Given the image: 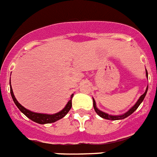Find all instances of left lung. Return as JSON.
Masks as SVG:
<instances>
[{"mask_svg":"<svg viewBox=\"0 0 157 157\" xmlns=\"http://www.w3.org/2000/svg\"><path fill=\"white\" fill-rule=\"evenodd\" d=\"M146 70V69H145ZM146 77H147V78H148V71H147V70H146ZM148 86H147V88H146L145 90V92H144V94H143L141 96H140V98H139V99L137 100V101H136V103H135L134 105H132V107H131L130 109H128L127 112H125L124 113H123V114H121V115H111V114H109V113H105V112H103V111L100 110L99 109H98L97 105H96V102H95V100L93 98V105H94V109L95 112L98 113V116H100L101 117H102V118H105V119H107V120H111V121H116V120H122V119H124L126 118L127 117H128L129 115L132 114L133 112H134L135 110H136L137 108L139 107V105L141 104V102L143 101V100H144V98H145V95L146 94H147V91H148Z\"/></svg>","mask_w":157,"mask_h":157,"instance_id":"8db88e82","label":"left lung"}]
</instances>
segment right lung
Masks as SVG:
<instances>
[{
  "label": "right lung",
  "instance_id": "right-lung-1",
  "mask_svg": "<svg viewBox=\"0 0 157 157\" xmlns=\"http://www.w3.org/2000/svg\"><path fill=\"white\" fill-rule=\"evenodd\" d=\"M9 84H10V93H11V96L12 98H13V101H14V103L17 106V108H18V109L21 110V112H22L27 117H29V119H31V120L35 121V122L38 123V124H44L56 122V121L59 120V119L65 117L66 115L67 114V113L69 112L70 109H71V108L72 106L71 99L74 96V94H72L71 95V99L69 100L67 104L65 105V107H64L62 110H60L59 112H58V113H54V114H47V113H40L33 112V111H31L29 110V109L25 108V107L23 106V105H21V104L18 102L17 98H15L14 94H13V88H12L11 86V81H10Z\"/></svg>",
  "mask_w": 157,
  "mask_h": 157
}]
</instances>
